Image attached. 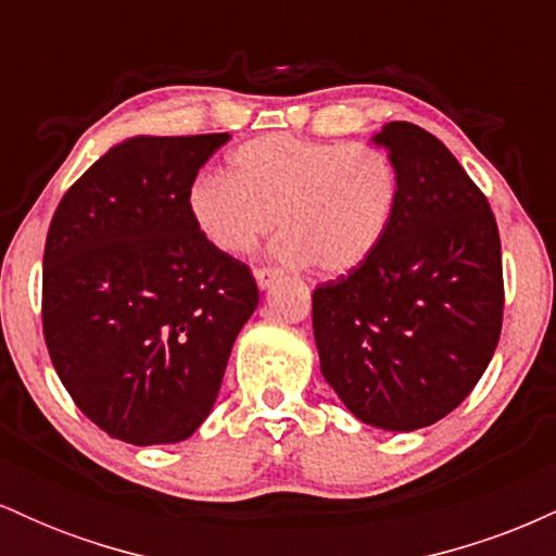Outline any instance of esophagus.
I'll return each mask as SVG.
<instances>
[{
    "label": "esophagus",
    "instance_id": "34e87169",
    "mask_svg": "<svg viewBox=\"0 0 556 556\" xmlns=\"http://www.w3.org/2000/svg\"><path fill=\"white\" fill-rule=\"evenodd\" d=\"M277 277H279V271L271 269V266H261V269H256V282L261 290H266V287H269Z\"/></svg>",
    "mask_w": 556,
    "mask_h": 556
}]
</instances>
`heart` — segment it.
<instances>
[{"mask_svg": "<svg viewBox=\"0 0 556 556\" xmlns=\"http://www.w3.org/2000/svg\"><path fill=\"white\" fill-rule=\"evenodd\" d=\"M229 175H206L190 190V214L216 251L251 253L279 219L277 251L290 264L348 274L384 238L397 175L368 143H321L274 132L242 143Z\"/></svg>", "mask_w": 556, "mask_h": 556, "instance_id": "heart-1", "label": "heart"}]
</instances>
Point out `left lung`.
Instances as JSON below:
<instances>
[{"instance_id":"left-lung-1","label":"left lung","mask_w":556,"mask_h":556,"mask_svg":"<svg viewBox=\"0 0 556 556\" xmlns=\"http://www.w3.org/2000/svg\"><path fill=\"white\" fill-rule=\"evenodd\" d=\"M397 201L358 269L314 290L321 374L363 424L416 431L473 392L502 331V245L486 195L413 123L374 138Z\"/></svg>"}]
</instances>
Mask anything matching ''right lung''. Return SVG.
<instances>
[{
    "label": "right lung",
    "instance_id": "1",
    "mask_svg": "<svg viewBox=\"0 0 556 556\" xmlns=\"http://www.w3.org/2000/svg\"><path fill=\"white\" fill-rule=\"evenodd\" d=\"M227 140H125L73 182L49 225V358L83 416L127 444L182 442L206 420L258 305L251 269L190 214L198 169Z\"/></svg>",
    "mask_w": 556,
    "mask_h": 556
}]
</instances>
